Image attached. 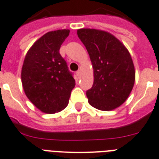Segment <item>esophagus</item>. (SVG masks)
Masks as SVG:
<instances>
[{"label": "esophagus", "mask_w": 159, "mask_h": 159, "mask_svg": "<svg viewBox=\"0 0 159 159\" xmlns=\"http://www.w3.org/2000/svg\"><path fill=\"white\" fill-rule=\"evenodd\" d=\"M76 74H77V76H78V78H81V70H78V71H77V73H76Z\"/></svg>", "instance_id": "obj_1"}]
</instances>
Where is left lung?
Here are the masks:
<instances>
[{
	"mask_svg": "<svg viewBox=\"0 0 159 159\" xmlns=\"http://www.w3.org/2000/svg\"><path fill=\"white\" fill-rule=\"evenodd\" d=\"M93 69V87L86 92L91 106L111 111L126 101L132 90L135 70L125 46L112 34L91 28L78 29Z\"/></svg>",
	"mask_w": 159,
	"mask_h": 159,
	"instance_id": "obj_1",
	"label": "left lung"
}]
</instances>
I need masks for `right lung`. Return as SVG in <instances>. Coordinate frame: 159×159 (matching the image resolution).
Instances as JSON below:
<instances>
[{
    "label": "right lung",
    "mask_w": 159,
    "mask_h": 159,
    "mask_svg": "<svg viewBox=\"0 0 159 159\" xmlns=\"http://www.w3.org/2000/svg\"><path fill=\"white\" fill-rule=\"evenodd\" d=\"M69 34V29L44 34L24 58L21 70L23 89L29 101L44 113L63 110L75 86V80L59 53Z\"/></svg>",
    "instance_id": "obj_1"
}]
</instances>
